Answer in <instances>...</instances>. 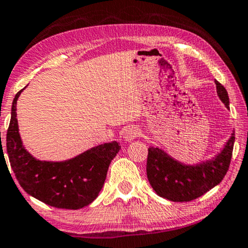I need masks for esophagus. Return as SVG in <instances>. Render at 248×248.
Masks as SVG:
<instances>
[{
	"instance_id": "1",
	"label": "esophagus",
	"mask_w": 248,
	"mask_h": 248,
	"mask_svg": "<svg viewBox=\"0 0 248 248\" xmlns=\"http://www.w3.org/2000/svg\"><path fill=\"white\" fill-rule=\"evenodd\" d=\"M140 135V130L137 126H130L125 130L124 133V140L126 142L133 141L134 139H137Z\"/></svg>"
}]
</instances>
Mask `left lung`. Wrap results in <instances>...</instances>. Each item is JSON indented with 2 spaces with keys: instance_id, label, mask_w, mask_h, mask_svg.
I'll use <instances>...</instances> for the list:
<instances>
[{
  "instance_id": "8db88e82",
  "label": "left lung",
  "mask_w": 248,
  "mask_h": 248,
  "mask_svg": "<svg viewBox=\"0 0 248 248\" xmlns=\"http://www.w3.org/2000/svg\"><path fill=\"white\" fill-rule=\"evenodd\" d=\"M217 93L229 108V97L225 87L215 81ZM235 131L222 151L211 160L196 165H184L175 160L159 148L148 149L147 176L149 182L161 198L172 202H188L205 194L218 185L228 170L232 160Z\"/></svg>"
}]
</instances>
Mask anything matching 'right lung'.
I'll use <instances>...</instances> for the list:
<instances>
[{"mask_svg":"<svg viewBox=\"0 0 248 248\" xmlns=\"http://www.w3.org/2000/svg\"><path fill=\"white\" fill-rule=\"evenodd\" d=\"M22 90L13 99L6 133L10 165L20 186L29 195L59 209L78 210L89 205L103 188L108 167L121 149L120 143L113 141L99 144L65 161L38 160L26 150L19 134L16 100Z\"/></svg>","mask_w":248,"mask_h":248,"instance_id":"add662e5","label":"right lung"}]
</instances>
